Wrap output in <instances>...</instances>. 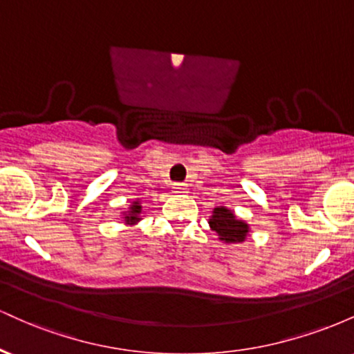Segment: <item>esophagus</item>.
<instances>
[{"instance_id":"34e87169","label":"esophagus","mask_w":354,"mask_h":354,"mask_svg":"<svg viewBox=\"0 0 354 354\" xmlns=\"http://www.w3.org/2000/svg\"><path fill=\"white\" fill-rule=\"evenodd\" d=\"M173 189H174V193H185V191L188 188H186L185 183H174Z\"/></svg>"}]
</instances>
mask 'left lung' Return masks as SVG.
I'll return each mask as SVG.
<instances>
[{"instance_id":"1","label":"left lung","mask_w":354,"mask_h":354,"mask_svg":"<svg viewBox=\"0 0 354 354\" xmlns=\"http://www.w3.org/2000/svg\"><path fill=\"white\" fill-rule=\"evenodd\" d=\"M209 226L218 234L221 241L241 243L246 239L250 226L245 221L234 216V213L225 206L214 208L213 216L209 219Z\"/></svg>"}]
</instances>
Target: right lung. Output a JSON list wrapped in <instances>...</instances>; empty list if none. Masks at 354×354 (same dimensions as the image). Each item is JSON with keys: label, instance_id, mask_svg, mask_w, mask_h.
Listing matches in <instances>:
<instances>
[{"label": "right lung", "instance_id": "right-lung-1", "mask_svg": "<svg viewBox=\"0 0 354 354\" xmlns=\"http://www.w3.org/2000/svg\"><path fill=\"white\" fill-rule=\"evenodd\" d=\"M140 213H141V205L138 201H135L131 205V208H129V213L128 216H124V221L126 225H135L136 221H140Z\"/></svg>", "mask_w": 354, "mask_h": 354}]
</instances>
